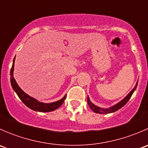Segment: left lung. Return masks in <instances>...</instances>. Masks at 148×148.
I'll use <instances>...</instances> for the list:
<instances>
[{
    "label": "left lung",
    "mask_w": 148,
    "mask_h": 148,
    "mask_svg": "<svg viewBox=\"0 0 148 148\" xmlns=\"http://www.w3.org/2000/svg\"><path fill=\"white\" fill-rule=\"evenodd\" d=\"M138 82L136 83V85H135V87L132 89V90L131 91V92H130V93L128 94V95H127V96L125 97L122 100H121L120 102H118L117 104H116L115 105L112 106V107H110V108L103 109V108H100V107H97V106L95 105L93 103H92V102H91L90 99H89V97H87L88 104H89V107L92 109V110H93V111L96 113H99V114H109V113L114 112L117 111V110H120V108H122V107H123V106H125V104H126V103L129 101V99H130V97H132L133 92H135V89H136L137 86H138Z\"/></svg>",
    "instance_id": "obj_1"
}]
</instances>
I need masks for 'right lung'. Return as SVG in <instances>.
<instances>
[{"label": "right lung", "mask_w": 148, "mask_h": 148, "mask_svg": "<svg viewBox=\"0 0 148 148\" xmlns=\"http://www.w3.org/2000/svg\"><path fill=\"white\" fill-rule=\"evenodd\" d=\"M14 62H15V58L13 59V65H12L11 69H10V83H11V86L13 87V90L16 92L18 97L20 98L21 100L23 102V104H26L28 107H29L31 110H34L36 112H51L53 110H56L59 108L63 102H64L66 97L65 95L62 99L60 100L56 101L55 102L51 103H44L41 102L39 101L36 100L34 99V97H31V96L25 93L23 90L20 88V86L18 85L17 82L15 80L14 77H13V70H14Z\"/></svg>", "instance_id": "right-lung-1"}]
</instances>
